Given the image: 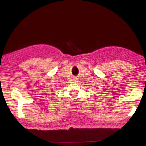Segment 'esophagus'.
Masks as SVG:
<instances>
[{
	"label": "esophagus",
	"mask_w": 146,
	"mask_h": 146,
	"mask_svg": "<svg viewBox=\"0 0 146 146\" xmlns=\"http://www.w3.org/2000/svg\"><path fill=\"white\" fill-rule=\"evenodd\" d=\"M77 78H75V79H74L75 80H74V81H75V82H77V80H78Z\"/></svg>",
	"instance_id": "1"
}]
</instances>
